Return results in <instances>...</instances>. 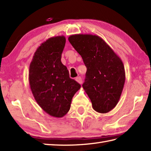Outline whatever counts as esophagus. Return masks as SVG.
I'll return each instance as SVG.
<instances>
[{
    "instance_id": "1",
    "label": "esophagus",
    "mask_w": 151,
    "mask_h": 151,
    "mask_svg": "<svg viewBox=\"0 0 151 151\" xmlns=\"http://www.w3.org/2000/svg\"><path fill=\"white\" fill-rule=\"evenodd\" d=\"M75 80H76V81L77 82H78L79 84H81L82 83V80L81 76H78V77H76V78H75Z\"/></svg>"
}]
</instances>
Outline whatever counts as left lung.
I'll return each mask as SVG.
<instances>
[{"label": "left lung", "instance_id": "8db88e82", "mask_svg": "<svg viewBox=\"0 0 151 151\" xmlns=\"http://www.w3.org/2000/svg\"><path fill=\"white\" fill-rule=\"evenodd\" d=\"M68 40L87 68L82 87L93 109L99 113L111 111L119 102L125 82L122 60L97 35H73Z\"/></svg>", "mask_w": 151, "mask_h": 151}]
</instances>
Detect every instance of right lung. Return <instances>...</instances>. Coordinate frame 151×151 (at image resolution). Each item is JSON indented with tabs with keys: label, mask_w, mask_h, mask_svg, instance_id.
Masks as SVG:
<instances>
[{
	"label": "right lung",
	"mask_w": 151,
	"mask_h": 151,
	"mask_svg": "<svg viewBox=\"0 0 151 151\" xmlns=\"http://www.w3.org/2000/svg\"><path fill=\"white\" fill-rule=\"evenodd\" d=\"M66 39L64 36L48 38L35 52L29 65V82L35 101L52 116L61 118L69 112L72 99L81 86L69 77L61 63Z\"/></svg>",
	"instance_id": "1"
}]
</instances>
